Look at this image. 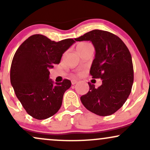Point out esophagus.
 <instances>
[{
	"label": "esophagus",
	"instance_id": "34e87169",
	"mask_svg": "<svg viewBox=\"0 0 150 150\" xmlns=\"http://www.w3.org/2000/svg\"><path fill=\"white\" fill-rule=\"evenodd\" d=\"M77 82V80H71L72 85H75V84H76Z\"/></svg>",
	"mask_w": 150,
	"mask_h": 150
}]
</instances>
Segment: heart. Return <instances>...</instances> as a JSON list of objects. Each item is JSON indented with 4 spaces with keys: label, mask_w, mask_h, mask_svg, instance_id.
<instances>
[{
    "label": "heart",
    "mask_w": 150,
    "mask_h": 150,
    "mask_svg": "<svg viewBox=\"0 0 150 150\" xmlns=\"http://www.w3.org/2000/svg\"><path fill=\"white\" fill-rule=\"evenodd\" d=\"M90 45V44H89V43H87V42H81V43H79L78 44H77V46H76V49H77V51H79V50H81L82 49H84V48L87 47V46Z\"/></svg>",
    "instance_id": "b5f03b06"
}]
</instances>
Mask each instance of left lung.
<instances>
[{
  "instance_id": "1",
  "label": "left lung",
  "mask_w": 150,
  "mask_h": 150,
  "mask_svg": "<svg viewBox=\"0 0 150 150\" xmlns=\"http://www.w3.org/2000/svg\"><path fill=\"white\" fill-rule=\"evenodd\" d=\"M75 40L92 42L96 53L90 75L92 78L102 80L98 88L88 82L89 92L80 97L82 104L99 116L113 114L124 104L133 84V66L128 47L116 35L99 30L90 31Z\"/></svg>"
}]
</instances>
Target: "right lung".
<instances>
[{
    "mask_svg": "<svg viewBox=\"0 0 150 150\" xmlns=\"http://www.w3.org/2000/svg\"><path fill=\"white\" fill-rule=\"evenodd\" d=\"M75 42L73 39L56 42L42 34H34L15 52L10 82L22 106L36 119H46L61 108L63 94L71 82L65 79L54 83L49 78V69L60 63L65 51Z\"/></svg>",
    "mask_w": 150,
    "mask_h": 150,
    "instance_id": "obj_1",
    "label": "right lung"
}]
</instances>
